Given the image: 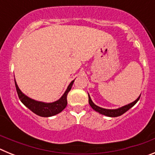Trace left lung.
Instances as JSON below:
<instances>
[{"label": "left lung", "mask_w": 155, "mask_h": 155, "mask_svg": "<svg viewBox=\"0 0 155 155\" xmlns=\"http://www.w3.org/2000/svg\"><path fill=\"white\" fill-rule=\"evenodd\" d=\"M140 95L139 96V98H137V99L135 100V101H134V102H132V103L128 104V105H125V106H123V107L117 109H102V108L101 107H98V106H97L96 105H94V104L93 103L91 98H90L89 94H88V102H89L91 107L94 110L98 112V113H101V114L102 115H105V116H110V117H116V116H121V115H123L124 113H125L127 110H129V109H130L131 107H133V106L138 102V100L140 99Z\"/></svg>", "instance_id": "1"}]
</instances>
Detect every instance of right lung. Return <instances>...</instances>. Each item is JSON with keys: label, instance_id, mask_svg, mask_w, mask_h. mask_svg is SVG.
I'll list each match as a JSON object with an SVG mask.
<instances>
[{"label": "right lung", "instance_id": "add662e5", "mask_svg": "<svg viewBox=\"0 0 155 155\" xmlns=\"http://www.w3.org/2000/svg\"><path fill=\"white\" fill-rule=\"evenodd\" d=\"M74 81V80L71 82V84L68 86V89L66 90L65 93L63 94V96L58 101L52 102V103H44V102H37L35 100L28 98L21 92V90L19 89L16 82H15V83L19 99L21 100V102L26 107H28L31 112H33L38 116H42V117H49V116L58 114L65 109L67 104H68V100H67L68 94L71 91Z\"/></svg>", "mask_w": 155, "mask_h": 155}]
</instances>
